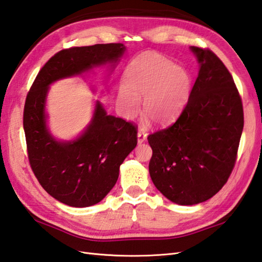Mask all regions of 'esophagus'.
<instances>
[{
	"instance_id": "esophagus-1",
	"label": "esophagus",
	"mask_w": 262,
	"mask_h": 262,
	"mask_svg": "<svg viewBox=\"0 0 262 262\" xmlns=\"http://www.w3.org/2000/svg\"><path fill=\"white\" fill-rule=\"evenodd\" d=\"M145 141H146V134L139 130V132L137 133V142H138V144H142V143H144Z\"/></svg>"
}]
</instances>
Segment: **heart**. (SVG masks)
<instances>
[{"label": "heart", "mask_w": 262, "mask_h": 262, "mask_svg": "<svg viewBox=\"0 0 262 262\" xmlns=\"http://www.w3.org/2000/svg\"><path fill=\"white\" fill-rule=\"evenodd\" d=\"M191 77L179 64L156 52H145L127 67L117 102L126 118L141 108L156 124L171 123L183 112L191 95ZM147 121V117L145 118Z\"/></svg>", "instance_id": "1"}]
</instances>
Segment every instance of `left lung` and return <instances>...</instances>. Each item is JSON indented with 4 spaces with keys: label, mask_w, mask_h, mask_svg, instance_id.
I'll return each mask as SVG.
<instances>
[{
    "label": "left lung",
    "mask_w": 262,
    "mask_h": 262,
    "mask_svg": "<svg viewBox=\"0 0 262 262\" xmlns=\"http://www.w3.org/2000/svg\"><path fill=\"white\" fill-rule=\"evenodd\" d=\"M190 50L200 69L186 106L173 125L147 137L150 179L180 205L204 202L227 183L243 129L242 101L227 67L210 50Z\"/></svg>",
    "instance_id": "8db88e82"
}]
</instances>
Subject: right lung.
<instances>
[{
    "label": "right lung",
    "mask_w": 262,
    "mask_h": 262,
    "mask_svg": "<svg viewBox=\"0 0 262 262\" xmlns=\"http://www.w3.org/2000/svg\"><path fill=\"white\" fill-rule=\"evenodd\" d=\"M125 51L123 43L61 50L42 67L27 96L23 128L30 165L41 186L63 204L87 208L100 202L116 184L124 160L136 147L137 132L128 121L108 115L97 100L80 135L60 141L48 126L49 89L58 80L83 76L102 66L115 69Z\"/></svg>",
    "instance_id": "right-lung-1"
}]
</instances>
